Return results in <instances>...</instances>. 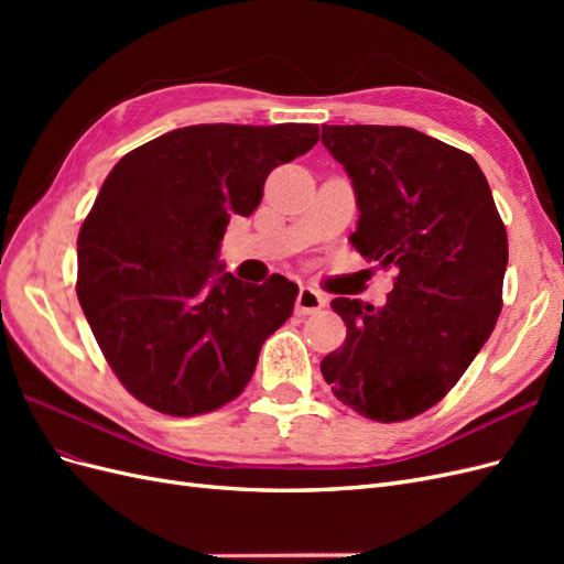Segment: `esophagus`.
Listing matches in <instances>:
<instances>
[{
	"label": "esophagus",
	"instance_id": "esophagus-1",
	"mask_svg": "<svg viewBox=\"0 0 564 564\" xmlns=\"http://www.w3.org/2000/svg\"><path fill=\"white\" fill-rule=\"evenodd\" d=\"M327 305V296L319 294L313 286H301V292L296 296V313L299 315H313L322 311Z\"/></svg>",
	"mask_w": 564,
	"mask_h": 564
}]
</instances>
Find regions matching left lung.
I'll list each match as a JSON object with an SVG mask.
<instances>
[{"label": "left lung", "mask_w": 564, "mask_h": 564, "mask_svg": "<svg viewBox=\"0 0 564 564\" xmlns=\"http://www.w3.org/2000/svg\"><path fill=\"white\" fill-rule=\"evenodd\" d=\"M360 209L352 247L395 286L381 308L334 299L346 344L324 357L334 395L371 421L437 404L480 352L501 313L508 237L468 152L409 127L322 124Z\"/></svg>", "instance_id": "left-lung-1"}]
</instances>
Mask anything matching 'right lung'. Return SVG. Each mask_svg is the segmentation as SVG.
Here are the masks:
<instances>
[{"label": "right lung", "mask_w": 564, "mask_h": 564, "mask_svg": "<svg viewBox=\"0 0 564 564\" xmlns=\"http://www.w3.org/2000/svg\"><path fill=\"white\" fill-rule=\"evenodd\" d=\"M317 124H195L131 150L77 240V299L117 379L150 409L197 416L235 400L299 286L237 280L218 263L232 214L251 216L272 169Z\"/></svg>", "instance_id": "obj_1"}]
</instances>
